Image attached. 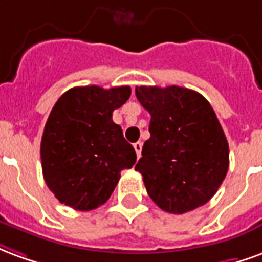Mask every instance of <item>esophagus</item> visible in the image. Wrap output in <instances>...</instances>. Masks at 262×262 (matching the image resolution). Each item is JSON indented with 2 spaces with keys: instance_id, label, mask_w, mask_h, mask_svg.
<instances>
[{
  "instance_id": "1",
  "label": "esophagus",
  "mask_w": 262,
  "mask_h": 262,
  "mask_svg": "<svg viewBox=\"0 0 262 262\" xmlns=\"http://www.w3.org/2000/svg\"><path fill=\"white\" fill-rule=\"evenodd\" d=\"M133 147H135V150H136L137 157H140V156H142L143 143H142V142H136V143H135V144H133Z\"/></svg>"
}]
</instances>
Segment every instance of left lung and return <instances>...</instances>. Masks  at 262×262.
Wrapping results in <instances>:
<instances>
[{
	"label": "left lung",
	"mask_w": 262,
	"mask_h": 262,
	"mask_svg": "<svg viewBox=\"0 0 262 262\" xmlns=\"http://www.w3.org/2000/svg\"><path fill=\"white\" fill-rule=\"evenodd\" d=\"M136 97L151 115L135 167L148 196L174 214L205 205L229 170V143L210 103L178 85L136 86Z\"/></svg>",
	"instance_id": "8db88e82"
}]
</instances>
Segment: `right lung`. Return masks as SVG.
I'll use <instances>...</instances> for the list:
<instances>
[{"label":"right lung","mask_w":262,"mask_h":262,"mask_svg":"<svg viewBox=\"0 0 262 262\" xmlns=\"http://www.w3.org/2000/svg\"><path fill=\"white\" fill-rule=\"evenodd\" d=\"M130 92V86H75L57 99L43 130L40 159L43 178L61 203L97 209L112 195L120 171L135 165L136 151L112 120Z\"/></svg>","instance_id":"1"}]
</instances>
